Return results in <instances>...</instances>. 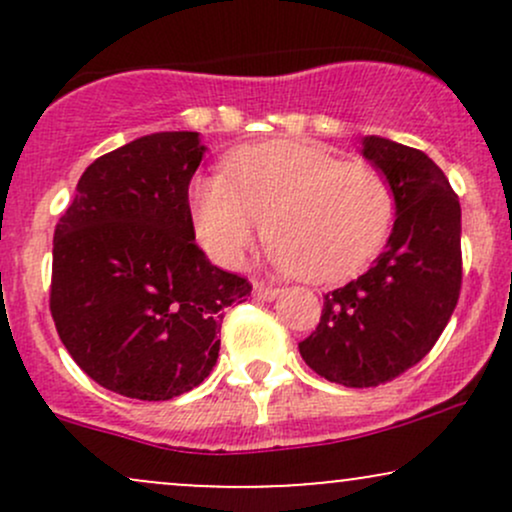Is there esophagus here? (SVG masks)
Here are the masks:
<instances>
[{
  "mask_svg": "<svg viewBox=\"0 0 512 512\" xmlns=\"http://www.w3.org/2000/svg\"><path fill=\"white\" fill-rule=\"evenodd\" d=\"M279 293L281 291L276 289V286H267L264 281H255V284H252V296H255L257 301H274Z\"/></svg>",
  "mask_w": 512,
  "mask_h": 512,
  "instance_id": "obj_1",
  "label": "esophagus"
}]
</instances>
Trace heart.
Masks as SVG:
<instances>
[{
	"label": "heart",
	"mask_w": 512,
	"mask_h": 512,
	"mask_svg": "<svg viewBox=\"0 0 512 512\" xmlns=\"http://www.w3.org/2000/svg\"><path fill=\"white\" fill-rule=\"evenodd\" d=\"M190 202L199 240L223 267H236L267 226L269 260L315 281L363 267L395 219V195L378 168L291 139L236 151L226 175L192 185Z\"/></svg>",
	"instance_id": "obj_1"
}]
</instances>
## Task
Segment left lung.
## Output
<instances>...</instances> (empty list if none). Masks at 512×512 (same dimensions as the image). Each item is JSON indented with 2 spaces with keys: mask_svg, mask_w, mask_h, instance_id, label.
<instances>
[{
  "mask_svg": "<svg viewBox=\"0 0 512 512\" xmlns=\"http://www.w3.org/2000/svg\"><path fill=\"white\" fill-rule=\"evenodd\" d=\"M363 156L395 195V226L366 274L325 293L320 322L298 344L325 380L375 387L424 358L448 325L462 286V211L424 151L363 137Z\"/></svg>",
  "mask_w": 512,
  "mask_h": 512,
  "instance_id": "1",
  "label": "left lung"
}]
</instances>
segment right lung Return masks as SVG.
<instances>
[{"instance_id":"1","label":"right lung","mask_w":512,"mask_h":512,"mask_svg":"<svg viewBox=\"0 0 512 512\" xmlns=\"http://www.w3.org/2000/svg\"><path fill=\"white\" fill-rule=\"evenodd\" d=\"M197 132H156L91 163L52 240L50 313L91 380L146 402L190 392L219 358L223 310L252 286L195 243Z\"/></svg>"}]
</instances>
